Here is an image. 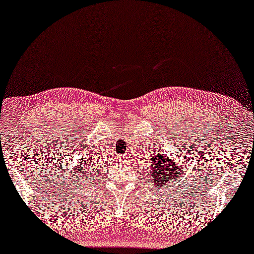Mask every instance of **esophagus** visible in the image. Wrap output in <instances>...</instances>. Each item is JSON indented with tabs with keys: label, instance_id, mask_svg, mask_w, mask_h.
<instances>
[{
	"label": "esophagus",
	"instance_id": "esophagus-1",
	"mask_svg": "<svg viewBox=\"0 0 254 254\" xmlns=\"http://www.w3.org/2000/svg\"><path fill=\"white\" fill-rule=\"evenodd\" d=\"M127 155H121L120 158H119V160H120V162H126L127 161Z\"/></svg>",
	"mask_w": 254,
	"mask_h": 254
}]
</instances>
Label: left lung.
<instances>
[{
  "mask_svg": "<svg viewBox=\"0 0 254 254\" xmlns=\"http://www.w3.org/2000/svg\"><path fill=\"white\" fill-rule=\"evenodd\" d=\"M154 158L152 159V162L149 163V176L152 178V182L156 188L161 187L170 182H174L175 178L178 180V175L182 173V166L180 162H174L171 158H167L166 155L161 154H153ZM147 168V169H148Z\"/></svg>",
  "mask_w": 254,
  "mask_h": 254,
  "instance_id": "1",
  "label": "left lung"
}]
</instances>
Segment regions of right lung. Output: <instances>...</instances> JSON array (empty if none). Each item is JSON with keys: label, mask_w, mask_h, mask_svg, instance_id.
<instances>
[{"label": "right lung", "mask_w": 254, "mask_h": 254, "mask_svg": "<svg viewBox=\"0 0 254 254\" xmlns=\"http://www.w3.org/2000/svg\"><path fill=\"white\" fill-rule=\"evenodd\" d=\"M73 171H77L78 175H81V173H85V166H84V164H80V163H78L77 166H76V168H74V170H73ZM74 175H76V174L73 173V176H74ZM83 176H84V177L86 176V174H84Z\"/></svg>", "instance_id": "1"}]
</instances>
